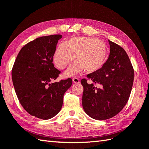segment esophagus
<instances>
[{"mask_svg": "<svg viewBox=\"0 0 149 149\" xmlns=\"http://www.w3.org/2000/svg\"><path fill=\"white\" fill-rule=\"evenodd\" d=\"M72 81L74 83H79V80L77 77H74L72 79Z\"/></svg>", "mask_w": 149, "mask_h": 149, "instance_id": "esophagus-1", "label": "esophagus"}]
</instances>
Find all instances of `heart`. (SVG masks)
<instances>
[{
    "label": "heart",
    "instance_id": "1",
    "mask_svg": "<svg viewBox=\"0 0 149 149\" xmlns=\"http://www.w3.org/2000/svg\"><path fill=\"white\" fill-rule=\"evenodd\" d=\"M107 54L106 44L95 38L74 37L56 48L54 60L60 69L65 68L74 58L76 62L65 72L66 76H73L84 70L95 72L102 67Z\"/></svg>",
    "mask_w": 149,
    "mask_h": 149
}]
</instances>
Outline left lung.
<instances>
[{
	"label": "left lung",
	"mask_w": 149,
	"mask_h": 149,
	"mask_svg": "<svg viewBox=\"0 0 149 149\" xmlns=\"http://www.w3.org/2000/svg\"><path fill=\"white\" fill-rule=\"evenodd\" d=\"M108 42V59L99 70L87 75L93 83L88 84L85 79L81 81L84 88V111L98 120L111 118L121 111L129 100L134 80V70L125 50ZM93 83L101 84L102 88L93 87Z\"/></svg>",
	"instance_id": "1"
}]
</instances>
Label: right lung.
<instances>
[{
	"label": "right lung",
	"mask_w": 149,
	"mask_h": 149,
	"mask_svg": "<svg viewBox=\"0 0 149 149\" xmlns=\"http://www.w3.org/2000/svg\"><path fill=\"white\" fill-rule=\"evenodd\" d=\"M60 34L37 38L22 47L12 69V80L19 102L31 115L43 120L55 116L61 110L63 96L72 80H56L60 73L53 56Z\"/></svg>",
	"instance_id": "right-lung-1"
}]
</instances>
